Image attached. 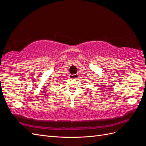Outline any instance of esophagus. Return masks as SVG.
Masks as SVG:
<instances>
[{
    "label": "esophagus",
    "instance_id": "obj_1",
    "mask_svg": "<svg viewBox=\"0 0 146 146\" xmlns=\"http://www.w3.org/2000/svg\"><path fill=\"white\" fill-rule=\"evenodd\" d=\"M78 74H74V75H72V74H70L69 76V78L70 79H74V80H77V79L78 78Z\"/></svg>",
    "mask_w": 146,
    "mask_h": 146
}]
</instances>
